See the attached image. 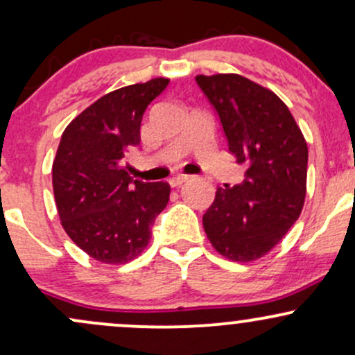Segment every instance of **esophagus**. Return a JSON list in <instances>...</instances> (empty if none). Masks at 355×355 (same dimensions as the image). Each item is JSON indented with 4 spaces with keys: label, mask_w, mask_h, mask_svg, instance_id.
<instances>
[{
    "label": "esophagus",
    "mask_w": 355,
    "mask_h": 355,
    "mask_svg": "<svg viewBox=\"0 0 355 355\" xmlns=\"http://www.w3.org/2000/svg\"><path fill=\"white\" fill-rule=\"evenodd\" d=\"M189 180V175H175V177L170 178V185L172 187H180L182 183Z\"/></svg>",
    "instance_id": "1"
}]
</instances>
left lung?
I'll return each instance as SVG.
<instances>
[{
	"mask_svg": "<svg viewBox=\"0 0 355 355\" xmlns=\"http://www.w3.org/2000/svg\"><path fill=\"white\" fill-rule=\"evenodd\" d=\"M195 80L218 113L230 153L247 166L240 185L215 191L203 229L220 255L252 262L268 254L302 211L307 141L287 105L262 85L235 73Z\"/></svg>",
	"mask_w": 355,
	"mask_h": 355,
	"instance_id": "left-lung-1",
	"label": "left lung"
}]
</instances>
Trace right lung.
Segmentation results:
<instances>
[{"label":"right lung","mask_w":355,"mask_h":355,"mask_svg":"<svg viewBox=\"0 0 355 355\" xmlns=\"http://www.w3.org/2000/svg\"><path fill=\"white\" fill-rule=\"evenodd\" d=\"M168 81L153 78L107 93L61 135L51 170L61 225L98 262L118 266L137 259L168 203V183L133 180L125 164V153L140 144L146 107Z\"/></svg>","instance_id":"add662e5"}]
</instances>
